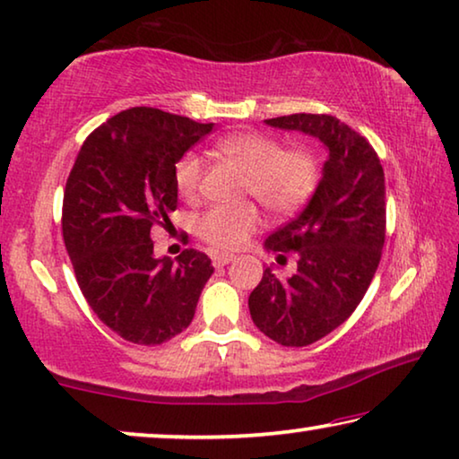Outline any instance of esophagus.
I'll list each match as a JSON object with an SVG mask.
<instances>
[{
	"label": "esophagus",
	"mask_w": 459,
	"mask_h": 459,
	"mask_svg": "<svg viewBox=\"0 0 459 459\" xmlns=\"http://www.w3.org/2000/svg\"><path fill=\"white\" fill-rule=\"evenodd\" d=\"M211 258H213V266H225V264L234 263V260H236L234 254H213Z\"/></svg>",
	"instance_id": "34e87169"
}]
</instances>
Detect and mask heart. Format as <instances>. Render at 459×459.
Masks as SVG:
<instances>
[{
	"label": "heart",
	"instance_id": "1",
	"mask_svg": "<svg viewBox=\"0 0 459 459\" xmlns=\"http://www.w3.org/2000/svg\"><path fill=\"white\" fill-rule=\"evenodd\" d=\"M221 158L244 170L242 193L252 195L269 213H298L312 199L320 182V160L307 145H281L273 135L258 131L231 133L213 143ZM205 166L196 153H186L174 168V180L185 201L201 195ZM196 234L220 250H236L258 228V211L252 203L215 205L196 217Z\"/></svg>",
	"mask_w": 459,
	"mask_h": 459
}]
</instances>
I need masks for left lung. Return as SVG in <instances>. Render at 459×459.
<instances>
[{
  "mask_svg": "<svg viewBox=\"0 0 459 459\" xmlns=\"http://www.w3.org/2000/svg\"><path fill=\"white\" fill-rule=\"evenodd\" d=\"M266 125L303 131L328 147L306 209L264 242L279 264L293 254L295 273L281 279L266 269L248 298L260 333L283 347H307L355 312L377 271L385 239L384 168L369 141L333 115L299 112Z\"/></svg>",
  "mask_w": 459,
  "mask_h": 459,
  "instance_id": "obj_1",
  "label": "left lung"
}]
</instances>
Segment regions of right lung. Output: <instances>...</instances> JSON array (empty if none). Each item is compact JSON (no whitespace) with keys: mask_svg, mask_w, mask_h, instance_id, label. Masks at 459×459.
<instances>
[{"mask_svg":"<svg viewBox=\"0 0 459 459\" xmlns=\"http://www.w3.org/2000/svg\"><path fill=\"white\" fill-rule=\"evenodd\" d=\"M213 123L160 108L123 110L83 141L63 193V242L83 298L121 338L161 344L193 322L213 274L195 248L153 256L152 230L172 228L174 168Z\"/></svg>","mask_w":459,"mask_h":459,"instance_id":"add662e5","label":"right lung"}]
</instances>
